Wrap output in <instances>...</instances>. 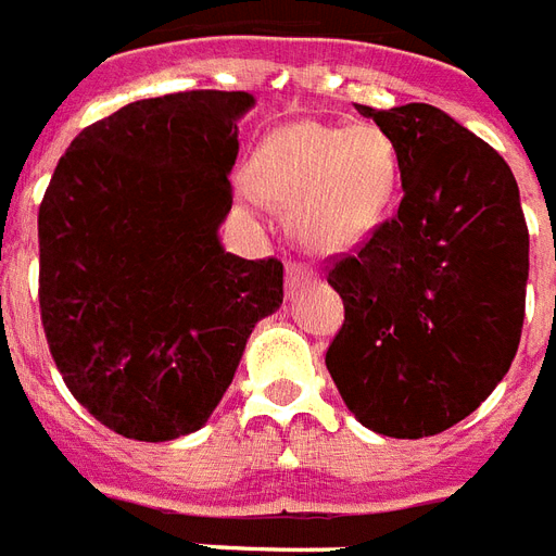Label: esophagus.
Returning a JSON list of instances; mask_svg holds the SVG:
<instances>
[{"instance_id":"obj_1","label":"esophagus","mask_w":556,"mask_h":556,"mask_svg":"<svg viewBox=\"0 0 556 556\" xmlns=\"http://www.w3.org/2000/svg\"><path fill=\"white\" fill-rule=\"evenodd\" d=\"M313 266H307V263L302 261H290L287 263V287H290V293L293 290H299V287H304L307 281H313Z\"/></svg>"}]
</instances>
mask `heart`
Returning <instances> with one entry per match:
<instances>
[{
	"instance_id": "heart-1",
	"label": "heart",
	"mask_w": 556,
	"mask_h": 556,
	"mask_svg": "<svg viewBox=\"0 0 556 556\" xmlns=\"http://www.w3.org/2000/svg\"><path fill=\"white\" fill-rule=\"evenodd\" d=\"M245 181L261 202L290 211L307 249L342 252L366 240L390 211L399 152L378 125L304 119L263 140Z\"/></svg>"
}]
</instances>
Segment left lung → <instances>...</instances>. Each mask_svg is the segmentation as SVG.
Here are the masks:
<instances>
[{
	"label": "left lung",
	"instance_id": "1",
	"mask_svg": "<svg viewBox=\"0 0 556 556\" xmlns=\"http://www.w3.org/2000/svg\"><path fill=\"white\" fill-rule=\"evenodd\" d=\"M390 135L402 204L328 283L345 319L325 352L369 431L419 440L478 410L519 352L528 223L510 166L433 104H357Z\"/></svg>",
	"mask_w": 556,
	"mask_h": 556
}]
</instances>
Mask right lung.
<instances>
[{"instance_id": "1", "label": "right lung", "mask_w": 556, "mask_h": 556, "mask_svg": "<svg viewBox=\"0 0 556 556\" xmlns=\"http://www.w3.org/2000/svg\"><path fill=\"white\" fill-rule=\"evenodd\" d=\"M243 90L140 99L87 125L46 187L40 323L75 402L128 440L202 428L254 323L283 302V263L225 252Z\"/></svg>"}]
</instances>
